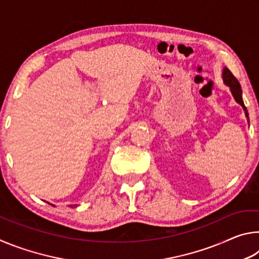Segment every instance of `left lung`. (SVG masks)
Returning <instances> with one entry per match:
<instances>
[{"mask_svg": "<svg viewBox=\"0 0 259 259\" xmlns=\"http://www.w3.org/2000/svg\"><path fill=\"white\" fill-rule=\"evenodd\" d=\"M223 77H224L225 84H227L231 88V91H232V94H233L236 102H238L241 106L243 107L244 112H245V116H247V119L249 120L248 111H247V108H245L243 100H242V90H241V85H240L239 81L236 80V77L233 75V74H232V72L229 68H224V72H223Z\"/></svg>", "mask_w": 259, "mask_h": 259, "instance_id": "obj_1", "label": "left lung"}]
</instances>
